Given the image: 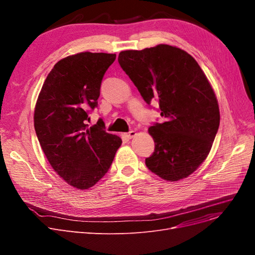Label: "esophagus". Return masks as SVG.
Returning a JSON list of instances; mask_svg holds the SVG:
<instances>
[{
  "mask_svg": "<svg viewBox=\"0 0 255 255\" xmlns=\"http://www.w3.org/2000/svg\"><path fill=\"white\" fill-rule=\"evenodd\" d=\"M136 134V133H135V131H129L128 133H125V136L128 138V139H130V138H132L133 136H134Z\"/></svg>",
  "mask_w": 255,
  "mask_h": 255,
  "instance_id": "esophagus-1",
  "label": "esophagus"
}]
</instances>
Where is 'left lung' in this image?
I'll return each instance as SVG.
<instances>
[{"label": "left lung", "instance_id": "obj_1", "mask_svg": "<svg viewBox=\"0 0 255 255\" xmlns=\"http://www.w3.org/2000/svg\"><path fill=\"white\" fill-rule=\"evenodd\" d=\"M118 61L146 103L158 100L164 119L149 128L155 150L146 167L166 181L187 178L208 157L220 123L206 74L188 52L167 44L121 51Z\"/></svg>", "mask_w": 255, "mask_h": 255}]
</instances>
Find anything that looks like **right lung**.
Here are the masks:
<instances>
[{"label": "right lung", "mask_w": 255, "mask_h": 255, "mask_svg": "<svg viewBox=\"0 0 255 255\" xmlns=\"http://www.w3.org/2000/svg\"><path fill=\"white\" fill-rule=\"evenodd\" d=\"M115 53L79 52L60 60L48 73L36 102L34 127L41 149L58 175L77 189L93 187L110 169L122 139L99 120L89 127L98 105L104 73Z\"/></svg>", "instance_id": "right-lung-1"}]
</instances>
